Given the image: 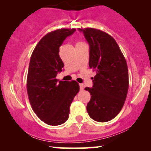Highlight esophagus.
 <instances>
[{
	"instance_id": "obj_1",
	"label": "esophagus",
	"mask_w": 151,
	"mask_h": 151,
	"mask_svg": "<svg viewBox=\"0 0 151 151\" xmlns=\"http://www.w3.org/2000/svg\"><path fill=\"white\" fill-rule=\"evenodd\" d=\"M79 87H80V90H84V84H79Z\"/></svg>"
}]
</instances>
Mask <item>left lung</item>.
Masks as SVG:
<instances>
[{
	"label": "left lung",
	"instance_id": "obj_1",
	"mask_svg": "<svg viewBox=\"0 0 151 151\" xmlns=\"http://www.w3.org/2000/svg\"><path fill=\"white\" fill-rule=\"evenodd\" d=\"M78 30L89 43V65L96 74L92 87L84 89L91 94L86 110L93 120L106 122L116 116L125 102L129 89L127 63L110 35L91 27Z\"/></svg>",
	"mask_w": 151,
	"mask_h": 151
}]
</instances>
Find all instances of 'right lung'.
I'll list each match as a JSON object with an SVG mask.
<instances>
[{
	"mask_svg": "<svg viewBox=\"0 0 151 151\" xmlns=\"http://www.w3.org/2000/svg\"><path fill=\"white\" fill-rule=\"evenodd\" d=\"M75 31L62 28L49 32L31 55L27 78L29 101L36 115L48 125H61L68 119L70 105L79 91L76 81L56 79L64 67L59 55L60 47Z\"/></svg>",
	"mask_w": 151,
	"mask_h": 151,
	"instance_id": "1",
	"label": "right lung"
}]
</instances>
